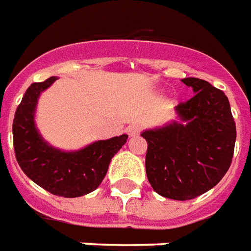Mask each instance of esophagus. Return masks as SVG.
I'll return each instance as SVG.
<instances>
[{"mask_svg": "<svg viewBox=\"0 0 251 251\" xmlns=\"http://www.w3.org/2000/svg\"><path fill=\"white\" fill-rule=\"evenodd\" d=\"M140 131H142V127L139 124H132V126H129L127 128V132L129 136H138Z\"/></svg>", "mask_w": 251, "mask_h": 251, "instance_id": "esophagus-1", "label": "esophagus"}]
</instances>
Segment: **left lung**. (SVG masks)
<instances>
[{"label":"left lung","instance_id":"1","mask_svg":"<svg viewBox=\"0 0 251 251\" xmlns=\"http://www.w3.org/2000/svg\"><path fill=\"white\" fill-rule=\"evenodd\" d=\"M193 98L176 105L180 122L142 132L146 173L164 198L188 201L221 182L231 164L237 129L227 96L201 78L182 80Z\"/></svg>","mask_w":251,"mask_h":251}]
</instances>
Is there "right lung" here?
<instances>
[{"label":"right lung","mask_w":251,"mask_h":251,"mask_svg":"<svg viewBox=\"0 0 251 251\" xmlns=\"http://www.w3.org/2000/svg\"><path fill=\"white\" fill-rule=\"evenodd\" d=\"M56 78L33 83L26 89L14 113L13 146L18 164L29 179L53 195L76 198L99 187L111 159L126 144L128 135L99 140L73 152L49 146L36 128L34 111L40 93Z\"/></svg>","instance_id":"1"}]
</instances>
